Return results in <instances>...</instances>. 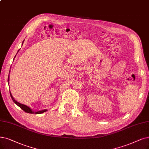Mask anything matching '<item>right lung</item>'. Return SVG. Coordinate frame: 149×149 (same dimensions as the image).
Here are the masks:
<instances>
[{
	"label": "right lung",
	"instance_id": "1",
	"mask_svg": "<svg viewBox=\"0 0 149 149\" xmlns=\"http://www.w3.org/2000/svg\"><path fill=\"white\" fill-rule=\"evenodd\" d=\"M24 41H22V44H23V43H24ZM19 51V49L18 50V51ZM17 51V52H18ZM9 82V75H8V82ZM8 84H9V82H8ZM10 95H11V98H12V100H13V101L14 102V103L16 104V105H17L18 106L19 108H21L23 111H24L26 112H27V113H30V114H42V113H43V112H46V111H47V109H43V110H40V111H33V110H32L31 108H29V106H26V105H25V104H21V103H19V102H17V101H16L15 100V98H13V97L12 96V95H11V92H10Z\"/></svg>",
	"mask_w": 149,
	"mask_h": 149
}]
</instances>
